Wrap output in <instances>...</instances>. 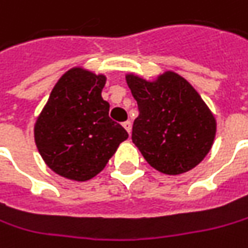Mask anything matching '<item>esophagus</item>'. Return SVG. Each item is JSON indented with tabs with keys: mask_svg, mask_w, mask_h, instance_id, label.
<instances>
[{
	"mask_svg": "<svg viewBox=\"0 0 248 248\" xmlns=\"http://www.w3.org/2000/svg\"><path fill=\"white\" fill-rule=\"evenodd\" d=\"M123 127H124V128L127 130V132L130 134L131 132V121H124V123H123Z\"/></svg>",
	"mask_w": 248,
	"mask_h": 248,
	"instance_id": "esophagus-1",
	"label": "esophagus"
}]
</instances>
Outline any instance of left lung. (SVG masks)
<instances>
[{
    "instance_id": "1",
    "label": "left lung",
    "mask_w": 248,
    "mask_h": 248,
    "mask_svg": "<svg viewBox=\"0 0 248 248\" xmlns=\"http://www.w3.org/2000/svg\"><path fill=\"white\" fill-rule=\"evenodd\" d=\"M138 103L132 142L145 160L165 174H181L209 152L217 121L198 92L184 78L166 72L155 82L127 75Z\"/></svg>"
}]
</instances>
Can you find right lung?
Listing matches in <instances>:
<instances>
[{
    "label": "right lung",
    "instance_id": "add662e5",
    "mask_svg": "<svg viewBox=\"0 0 248 248\" xmlns=\"http://www.w3.org/2000/svg\"><path fill=\"white\" fill-rule=\"evenodd\" d=\"M106 78L82 68L65 72L34 125L40 155L57 174L86 181L100 173L128 132L108 117Z\"/></svg>",
    "mask_w": 248,
    "mask_h": 248
}]
</instances>
